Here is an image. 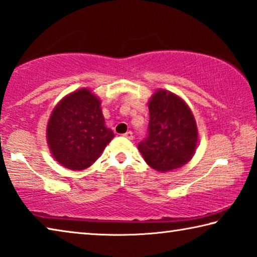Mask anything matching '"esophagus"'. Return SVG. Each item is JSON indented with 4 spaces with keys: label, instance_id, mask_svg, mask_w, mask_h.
Masks as SVG:
<instances>
[{
    "label": "esophagus",
    "instance_id": "34e87169",
    "mask_svg": "<svg viewBox=\"0 0 257 257\" xmlns=\"http://www.w3.org/2000/svg\"><path fill=\"white\" fill-rule=\"evenodd\" d=\"M124 137H125L126 139H128V140H133V138H134V136H133V132H131V131L126 132V133L124 134Z\"/></svg>",
    "mask_w": 257,
    "mask_h": 257
}]
</instances>
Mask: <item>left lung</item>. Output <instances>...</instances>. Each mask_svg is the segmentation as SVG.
Instances as JSON below:
<instances>
[{
    "label": "left lung",
    "mask_w": 257,
    "mask_h": 257,
    "mask_svg": "<svg viewBox=\"0 0 257 257\" xmlns=\"http://www.w3.org/2000/svg\"><path fill=\"white\" fill-rule=\"evenodd\" d=\"M149 126L139 150L158 172L182 167L194 156L197 130L192 111L181 98L160 90L149 102Z\"/></svg>",
    "instance_id": "1"
}]
</instances>
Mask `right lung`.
Wrapping results in <instances>:
<instances>
[{"mask_svg": "<svg viewBox=\"0 0 257 257\" xmlns=\"http://www.w3.org/2000/svg\"><path fill=\"white\" fill-rule=\"evenodd\" d=\"M112 138L114 133L105 126L100 101L88 89L63 99L47 125V142L54 158L72 170L90 167Z\"/></svg>", "mask_w": 257, "mask_h": 257, "instance_id": "add662e5", "label": "right lung"}]
</instances>
